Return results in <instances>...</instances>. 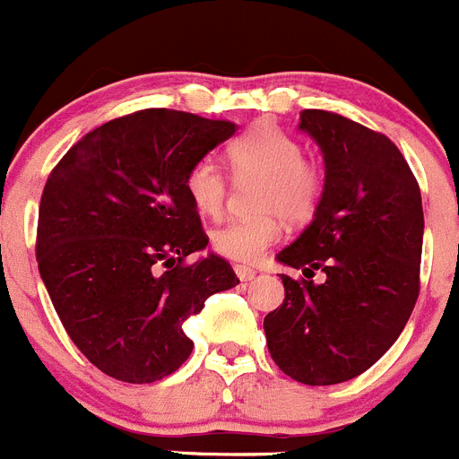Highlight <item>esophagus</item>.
I'll return each mask as SVG.
<instances>
[{"label":"esophagus","instance_id":"obj_1","mask_svg":"<svg viewBox=\"0 0 459 459\" xmlns=\"http://www.w3.org/2000/svg\"><path fill=\"white\" fill-rule=\"evenodd\" d=\"M235 274H238L240 281H252L256 277V270L249 268V265H235Z\"/></svg>","mask_w":459,"mask_h":459}]
</instances>
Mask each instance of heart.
Returning <instances> with one entry per match:
<instances>
[{
	"instance_id": "obj_1",
	"label": "heart",
	"mask_w": 459,
	"mask_h": 459,
	"mask_svg": "<svg viewBox=\"0 0 459 459\" xmlns=\"http://www.w3.org/2000/svg\"><path fill=\"white\" fill-rule=\"evenodd\" d=\"M235 173L261 175L258 207L254 219H233L212 233L214 252L238 263H256L268 247L284 233V214L289 221H307L324 194V170L307 161L302 145L274 125H256L230 145ZM189 201L205 217H217L226 201V180L210 157L198 159L185 178Z\"/></svg>"
}]
</instances>
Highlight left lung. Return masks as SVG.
Instances as JSON below:
<instances>
[{"label":"left lung","mask_w":459,"mask_h":459,"mask_svg":"<svg viewBox=\"0 0 459 459\" xmlns=\"http://www.w3.org/2000/svg\"><path fill=\"white\" fill-rule=\"evenodd\" d=\"M298 129L324 154V194L312 224L277 254L307 279L279 274L286 298L263 328L281 372L333 385L372 368L404 330L425 219L416 178L385 135L325 110H302Z\"/></svg>","instance_id":"1"}]
</instances>
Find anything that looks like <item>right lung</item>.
<instances>
[{"label": "right lung", "instance_id": "1", "mask_svg": "<svg viewBox=\"0 0 459 459\" xmlns=\"http://www.w3.org/2000/svg\"><path fill=\"white\" fill-rule=\"evenodd\" d=\"M233 122L147 108L97 126L64 154L39 207L37 261L82 356L126 384H152L189 358L182 330L240 279L217 254L185 189L186 170Z\"/></svg>", "mask_w": 459, "mask_h": 459}]
</instances>
